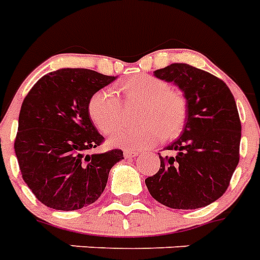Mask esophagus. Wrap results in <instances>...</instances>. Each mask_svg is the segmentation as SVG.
<instances>
[{
	"instance_id": "34e87169",
	"label": "esophagus",
	"mask_w": 260,
	"mask_h": 260,
	"mask_svg": "<svg viewBox=\"0 0 260 260\" xmlns=\"http://www.w3.org/2000/svg\"><path fill=\"white\" fill-rule=\"evenodd\" d=\"M138 155H139L138 151L129 150V148L124 150V156H125V158H135V156H138Z\"/></svg>"
}]
</instances>
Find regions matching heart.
Masks as SVG:
<instances>
[{
	"label": "heart",
	"mask_w": 260,
	"mask_h": 260,
	"mask_svg": "<svg viewBox=\"0 0 260 260\" xmlns=\"http://www.w3.org/2000/svg\"><path fill=\"white\" fill-rule=\"evenodd\" d=\"M124 101H143L139 126L122 128L112 135L113 146L146 148L162 138L174 139L181 134L187 117L185 95L169 87L166 81L151 74L132 75L117 85ZM89 116L102 134L113 132L121 122V101L112 89H101L89 101Z\"/></svg>",
	"instance_id": "obj_1"
}]
</instances>
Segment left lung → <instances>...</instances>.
Instances as JSON below:
<instances>
[{
    "label": "left lung",
    "mask_w": 260,
    "mask_h": 260,
    "mask_svg": "<svg viewBox=\"0 0 260 260\" xmlns=\"http://www.w3.org/2000/svg\"><path fill=\"white\" fill-rule=\"evenodd\" d=\"M183 91L187 117L183 132L160 158V169L146 179L158 202L173 209H198L225 193L238 166L242 124L230 87L208 71L173 63L154 71Z\"/></svg>",
    "instance_id": "8db88e82"
}]
</instances>
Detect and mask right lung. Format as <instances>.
Here are the masks:
<instances>
[{
	"instance_id": "right-lung-1",
	"label": "right lung",
	"mask_w": 260,
	"mask_h": 260,
	"mask_svg": "<svg viewBox=\"0 0 260 260\" xmlns=\"http://www.w3.org/2000/svg\"><path fill=\"white\" fill-rule=\"evenodd\" d=\"M116 77L87 69L44 75L26 94L18 116L14 151L22 179L48 208L77 210L97 201L121 150L90 154L104 136L89 116L91 95Z\"/></svg>"
}]
</instances>
